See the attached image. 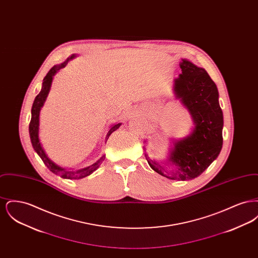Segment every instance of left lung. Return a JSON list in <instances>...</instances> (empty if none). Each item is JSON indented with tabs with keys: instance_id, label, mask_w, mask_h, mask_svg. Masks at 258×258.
Returning <instances> with one entry per match:
<instances>
[{
	"instance_id": "left-lung-1",
	"label": "left lung",
	"mask_w": 258,
	"mask_h": 258,
	"mask_svg": "<svg viewBox=\"0 0 258 258\" xmlns=\"http://www.w3.org/2000/svg\"><path fill=\"white\" fill-rule=\"evenodd\" d=\"M180 68L182 74L174 79L173 93L189 113L194 126L184 138L172 139L166 160H152L146 153L145 158L150 167L161 176L187 181L201 175L219 157L223 114L218 88L207 72L186 59H182ZM166 166L172 169L166 171Z\"/></svg>"
}]
</instances>
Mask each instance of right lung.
<instances>
[{"instance_id":"obj_1","label":"right lung","mask_w":258,"mask_h":258,"mask_svg":"<svg viewBox=\"0 0 258 258\" xmlns=\"http://www.w3.org/2000/svg\"><path fill=\"white\" fill-rule=\"evenodd\" d=\"M76 56H77L76 54H73L63 62H61L60 64L54 66L48 72V74H46V76L43 78L41 90H40L39 94L35 98L33 106H32V111H31L32 118H31V122L29 124V134H30L32 146L34 148L35 152L39 156V158L44 162V164L49 168L50 171L53 172L56 175L61 176V178H63V179H71V180L82 179L84 177L91 175L93 172L96 171L99 167V165L102 163V161L105 159V155H103L101 158H99V160H97L95 163H93L90 166H87L85 168H81V169H77V170L68 169V168L61 167L60 165H58L57 163H55L53 160H50L47 154L45 153L44 149L42 147L41 143H40L38 134H39V113H40L41 107L43 106V104L46 100L48 94H49L52 81H53V77L61 69L64 68L69 61L74 59ZM121 124H122V123H116L111 125V127L109 128L107 135H106V137H105V143H106L107 139L109 138L111 134L113 132H115L116 130H118L121 126Z\"/></svg>"}]
</instances>
